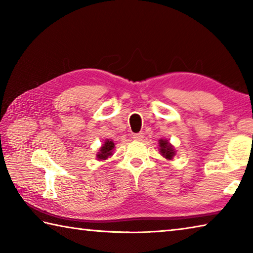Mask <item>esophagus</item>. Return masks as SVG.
<instances>
[{"label": "esophagus", "instance_id": "34e87169", "mask_svg": "<svg viewBox=\"0 0 253 253\" xmlns=\"http://www.w3.org/2000/svg\"><path fill=\"white\" fill-rule=\"evenodd\" d=\"M132 138H134V140H142L144 138V134L143 132H137V134H134L132 135Z\"/></svg>", "mask_w": 253, "mask_h": 253}]
</instances>
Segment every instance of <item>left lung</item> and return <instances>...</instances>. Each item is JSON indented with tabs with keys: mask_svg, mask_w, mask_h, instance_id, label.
<instances>
[{
	"mask_svg": "<svg viewBox=\"0 0 253 253\" xmlns=\"http://www.w3.org/2000/svg\"><path fill=\"white\" fill-rule=\"evenodd\" d=\"M158 146H160V154L161 155L166 158V160L169 161H172L173 157L176 155V149H175V147L173 146L172 144H170L168 139H163L161 138L160 140H158Z\"/></svg>",
	"mask_w": 253,
	"mask_h": 253,
	"instance_id": "8db88e82",
	"label": "left lung"
}]
</instances>
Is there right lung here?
<instances>
[{"label":"right lung","instance_id":"right-lung-1","mask_svg":"<svg viewBox=\"0 0 253 253\" xmlns=\"http://www.w3.org/2000/svg\"><path fill=\"white\" fill-rule=\"evenodd\" d=\"M115 148V144L111 139H106L105 143L101 145L99 148V152L97 153V160L98 161H106L107 158L113 156V151Z\"/></svg>","mask_w":253,"mask_h":253}]
</instances>
